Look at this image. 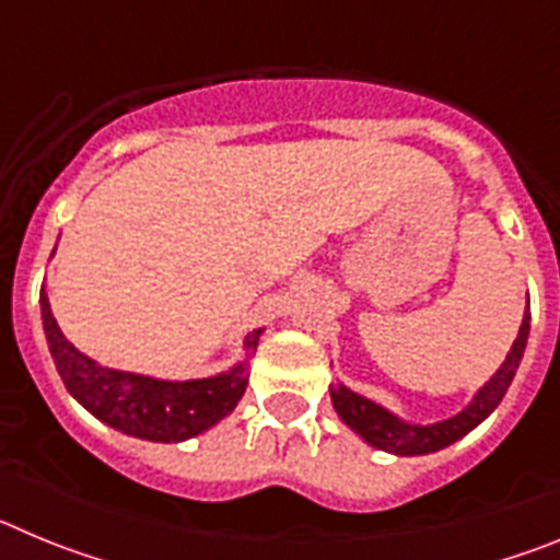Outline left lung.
<instances>
[{
    "label": "left lung",
    "instance_id": "8db88e82",
    "mask_svg": "<svg viewBox=\"0 0 560 560\" xmlns=\"http://www.w3.org/2000/svg\"><path fill=\"white\" fill-rule=\"evenodd\" d=\"M527 334H530V316H524L522 319L516 341H513L511 353H508L502 368L497 370V375L479 389L477 398L468 404V409H463V412L454 415V418L443 420V423H432V427H412V423H404V420L389 415L387 409H381L373 400L350 393L348 387L330 389V398H334V407L336 412H339V418L345 420L353 432H359L361 438L368 440L370 446L384 448V452L389 454H400V457L440 452V448L452 446L454 440L465 438V434L471 432L474 427H479V423L499 407V400L504 398V393H508L513 375H516L518 370V361H522L524 355V345H527Z\"/></svg>",
    "mask_w": 560,
    "mask_h": 560
}]
</instances>
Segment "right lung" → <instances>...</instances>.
Segmentation results:
<instances>
[{"label":"right lung","mask_w":560,"mask_h":560,"mask_svg":"<svg viewBox=\"0 0 560 560\" xmlns=\"http://www.w3.org/2000/svg\"><path fill=\"white\" fill-rule=\"evenodd\" d=\"M42 319L49 353L56 361L63 387L97 420L131 438L153 443H179L196 438L235 409L246 389V364L230 373L199 381H160L148 375L101 368L97 361L75 350L58 328L42 289ZM260 330L246 336V348H257Z\"/></svg>","instance_id":"obj_1"}]
</instances>
